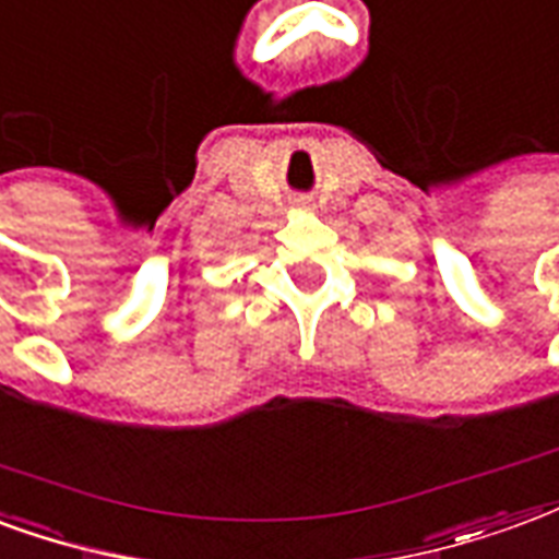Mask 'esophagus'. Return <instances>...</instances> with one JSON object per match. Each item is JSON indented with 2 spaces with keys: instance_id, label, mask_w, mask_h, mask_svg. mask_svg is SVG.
Instances as JSON below:
<instances>
[{
  "instance_id": "1",
  "label": "esophagus",
  "mask_w": 559,
  "mask_h": 559,
  "mask_svg": "<svg viewBox=\"0 0 559 559\" xmlns=\"http://www.w3.org/2000/svg\"><path fill=\"white\" fill-rule=\"evenodd\" d=\"M295 207H300V211H309V202H307V199H297Z\"/></svg>"
}]
</instances>
